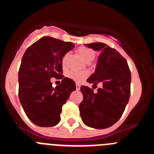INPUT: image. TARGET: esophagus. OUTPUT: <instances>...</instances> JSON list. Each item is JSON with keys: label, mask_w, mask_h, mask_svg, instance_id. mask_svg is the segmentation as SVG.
<instances>
[{"label": "esophagus", "mask_w": 154, "mask_h": 154, "mask_svg": "<svg viewBox=\"0 0 154 154\" xmlns=\"http://www.w3.org/2000/svg\"><path fill=\"white\" fill-rule=\"evenodd\" d=\"M76 90H79L80 89V87H81V85H79V84H76Z\"/></svg>", "instance_id": "esophagus-1"}]
</instances>
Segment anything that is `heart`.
I'll return each mask as SVG.
<instances>
[{
  "mask_svg": "<svg viewBox=\"0 0 154 154\" xmlns=\"http://www.w3.org/2000/svg\"><path fill=\"white\" fill-rule=\"evenodd\" d=\"M78 53L86 62H91L94 58H96V52L89 48L80 47L78 49ZM68 57H69V55L66 54V55H64L63 58H62V66H63V68L66 66ZM89 72L88 71H81V72L69 71V72H67L66 75L69 79L75 82L76 83H82L89 76Z\"/></svg>",
  "mask_w": 154,
  "mask_h": 154,
  "instance_id": "1",
  "label": "heart"
}]
</instances>
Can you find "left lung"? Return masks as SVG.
<instances>
[{"mask_svg": "<svg viewBox=\"0 0 154 154\" xmlns=\"http://www.w3.org/2000/svg\"><path fill=\"white\" fill-rule=\"evenodd\" d=\"M95 51H101L95 72L89 83L103 84L94 92L82 85L83 100L79 104L80 116L86 126L106 129L115 124L123 115L130 96L131 73L126 60L117 51L101 42L85 44Z\"/></svg>", "mask_w": 154, "mask_h": 154, "instance_id": "8db88e82", "label": "left lung"}]
</instances>
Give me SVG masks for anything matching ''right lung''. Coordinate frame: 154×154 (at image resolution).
I'll list each match as a JSON object with an SVG mask.
<instances>
[{
	"instance_id": "obj_1",
	"label": "right lung",
	"mask_w": 154,
	"mask_h": 154,
	"mask_svg": "<svg viewBox=\"0 0 154 154\" xmlns=\"http://www.w3.org/2000/svg\"><path fill=\"white\" fill-rule=\"evenodd\" d=\"M75 47L72 42L43 37L25 51L18 72V96L24 112L35 125L54 126L60 122L62 107L75 83L62 76V58ZM51 78H62L55 88Z\"/></svg>"
}]
</instances>
